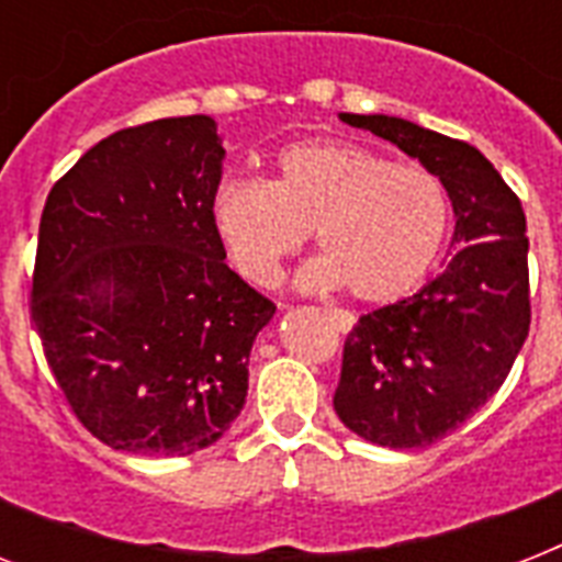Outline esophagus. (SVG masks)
Here are the masks:
<instances>
[{
    "label": "esophagus",
    "instance_id": "1",
    "mask_svg": "<svg viewBox=\"0 0 562 562\" xmlns=\"http://www.w3.org/2000/svg\"><path fill=\"white\" fill-rule=\"evenodd\" d=\"M326 317L333 321V326L338 333H350L352 324H356V317H352L347 308H326Z\"/></svg>",
    "mask_w": 562,
    "mask_h": 562
}]
</instances>
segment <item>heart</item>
Returning a JSON list of instances; mask_svg holds the SVG:
<instances>
[{"label":"heart","mask_w":562,"mask_h":562,"mask_svg":"<svg viewBox=\"0 0 562 562\" xmlns=\"http://www.w3.org/2000/svg\"><path fill=\"white\" fill-rule=\"evenodd\" d=\"M210 218L229 265L259 289H273L282 262L315 233L324 256L303 271V285H347L361 303H393L435 268L449 233V194L423 166L312 139L282 148L268 183H221Z\"/></svg>","instance_id":"obj_1"}]
</instances>
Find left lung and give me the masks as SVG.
Segmentation results:
<instances>
[{"label": "left lung", "instance_id": "8db88e82", "mask_svg": "<svg viewBox=\"0 0 562 562\" xmlns=\"http://www.w3.org/2000/svg\"><path fill=\"white\" fill-rule=\"evenodd\" d=\"M341 119L423 162L454 210L449 265L414 297L352 326L333 396L344 426L370 443L423 449L502 387L528 338L525 212L479 148L382 113Z\"/></svg>", "mask_w": 562, "mask_h": 562}]
</instances>
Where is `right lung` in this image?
Listing matches in <instances>:
<instances>
[{
	"mask_svg": "<svg viewBox=\"0 0 562 562\" xmlns=\"http://www.w3.org/2000/svg\"><path fill=\"white\" fill-rule=\"evenodd\" d=\"M221 160L215 119H157L92 145L46 198L31 321L72 414L110 449L192 454L245 408L277 306L224 262Z\"/></svg>",
	"mask_w": 562,
	"mask_h": 562,
	"instance_id": "add662e5",
	"label": "right lung"
}]
</instances>
